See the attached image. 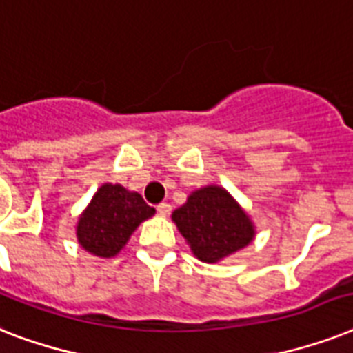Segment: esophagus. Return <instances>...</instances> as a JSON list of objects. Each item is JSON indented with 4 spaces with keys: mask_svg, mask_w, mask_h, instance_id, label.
<instances>
[{
    "mask_svg": "<svg viewBox=\"0 0 353 353\" xmlns=\"http://www.w3.org/2000/svg\"><path fill=\"white\" fill-rule=\"evenodd\" d=\"M172 212V207L168 203H159L157 205V214L161 216H168Z\"/></svg>",
    "mask_w": 353,
    "mask_h": 353,
    "instance_id": "1",
    "label": "esophagus"
}]
</instances>
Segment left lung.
<instances>
[{
  "mask_svg": "<svg viewBox=\"0 0 353 353\" xmlns=\"http://www.w3.org/2000/svg\"><path fill=\"white\" fill-rule=\"evenodd\" d=\"M172 220L188 241L194 256L216 263L249 245L254 225L225 188L209 185L188 196Z\"/></svg>",
  "mask_w": 353,
  "mask_h": 353,
  "instance_id": "8db88e82",
  "label": "left lung"
}]
</instances>
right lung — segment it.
<instances>
[{"label":"right lung","mask_w":353,"mask_h":353,"mask_svg":"<svg viewBox=\"0 0 353 353\" xmlns=\"http://www.w3.org/2000/svg\"><path fill=\"white\" fill-rule=\"evenodd\" d=\"M155 214L143 196L121 185H102L82 212L77 238L85 251L101 258L115 256L126 245L132 232Z\"/></svg>","instance_id":"right-lung-1"}]
</instances>
